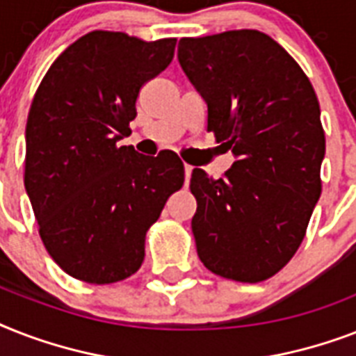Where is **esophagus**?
<instances>
[{
	"label": "esophagus",
	"instance_id": "esophagus-1",
	"mask_svg": "<svg viewBox=\"0 0 356 356\" xmlns=\"http://www.w3.org/2000/svg\"><path fill=\"white\" fill-rule=\"evenodd\" d=\"M190 175H192V166L190 164H184V179H186V184L190 181Z\"/></svg>",
	"mask_w": 356,
	"mask_h": 356
}]
</instances>
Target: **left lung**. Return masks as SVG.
<instances>
[{
  "label": "left lung",
  "instance_id": "obj_1",
  "mask_svg": "<svg viewBox=\"0 0 356 356\" xmlns=\"http://www.w3.org/2000/svg\"><path fill=\"white\" fill-rule=\"evenodd\" d=\"M177 57L207 103V131L236 159L220 179L192 172L197 254L220 277L266 281L296 254L320 200L325 133L316 92L260 31L181 38Z\"/></svg>",
  "mask_w": 356,
  "mask_h": 356
}]
</instances>
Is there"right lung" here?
<instances>
[{"mask_svg": "<svg viewBox=\"0 0 356 356\" xmlns=\"http://www.w3.org/2000/svg\"><path fill=\"white\" fill-rule=\"evenodd\" d=\"M175 42L92 31L58 55L31 103L25 190L47 253L79 281L111 284L136 273L147 229L183 186L177 153L118 145L140 88L168 68Z\"/></svg>", "mask_w": 356, "mask_h": 356, "instance_id": "obj_1", "label": "right lung"}]
</instances>
